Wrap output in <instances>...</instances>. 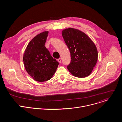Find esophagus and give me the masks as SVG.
I'll use <instances>...</instances> for the list:
<instances>
[{
	"label": "esophagus",
	"instance_id": "obj_1",
	"mask_svg": "<svg viewBox=\"0 0 122 122\" xmlns=\"http://www.w3.org/2000/svg\"><path fill=\"white\" fill-rule=\"evenodd\" d=\"M57 60H58V61L60 63L61 62V58H59V59H58Z\"/></svg>",
	"mask_w": 122,
	"mask_h": 122
}]
</instances>
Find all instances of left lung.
<instances>
[{
	"label": "left lung",
	"mask_w": 122,
	"mask_h": 122,
	"mask_svg": "<svg viewBox=\"0 0 122 122\" xmlns=\"http://www.w3.org/2000/svg\"><path fill=\"white\" fill-rule=\"evenodd\" d=\"M62 36L71 53V61L67 66L69 71L78 78L89 76L98 58L93 41L84 33L72 28L63 30Z\"/></svg>",
	"instance_id": "1"
}]
</instances>
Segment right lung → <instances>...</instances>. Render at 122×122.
Returning a JSON list of instances; mask_svg holds the SVG:
<instances>
[{
	"label": "right lung",
	"mask_w": 122,
	"mask_h": 122,
	"mask_svg": "<svg viewBox=\"0 0 122 122\" xmlns=\"http://www.w3.org/2000/svg\"><path fill=\"white\" fill-rule=\"evenodd\" d=\"M48 33L43 32L35 37L27 46L23 56L26 71L35 80L39 82L49 80L59 65L45 46Z\"/></svg>",
	"instance_id": "obj_1"
}]
</instances>
